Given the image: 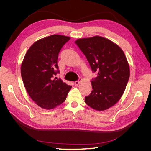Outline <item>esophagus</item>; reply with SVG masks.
<instances>
[{
    "mask_svg": "<svg viewBox=\"0 0 151 151\" xmlns=\"http://www.w3.org/2000/svg\"><path fill=\"white\" fill-rule=\"evenodd\" d=\"M81 77H79L78 80H77L76 81H75V84H76V86L78 85V84L80 83V81H81Z\"/></svg>",
    "mask_w": 151,
    "mask_h": 151,
    "instance_id": "esophagus-1",
    "label": "esophagus"
}]
</instances>
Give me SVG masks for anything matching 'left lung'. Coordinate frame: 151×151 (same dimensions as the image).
Here are the masks:
<instances>
[{
    "instance_id": "left-lung-1",
    "label": "left lung",
    "mask_w": 151,
    "mask_h": 151,
    "mask_svg": "<svg viewBox=\"0 0 151 151\" xmlns=\"http://www.w3.org/2000/svg\"><path fill=\"white\" fill-rule=\"evenodd\" d=\"M76 44L84 53L96 77L85 103L96 110H105L116 104L125 90L130 68L122 50L108 39L96 36L78 39Z\"/></svg>"
}]
</instances>
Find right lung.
I'll return each instance as SVG.
<instances>
[{
    "label": "right lung",
    "instance_id": "add662e5",
    "mask_svg": "<svg viewBox=\"0 0 151 151\" xmlns=\"http://www.w3.org/2000/svg\"><path fill=\"white\" fill-rule=\"evenodd\" d=\"M70 37L53 35L36 42L26 53L21 77L27 92L41 108L50 109L65 101L72 86L55 77L60 71L58 53Z\"/></svg>",
    "mask_w": 151,
    "mask_h": 151
}]
</instances>
